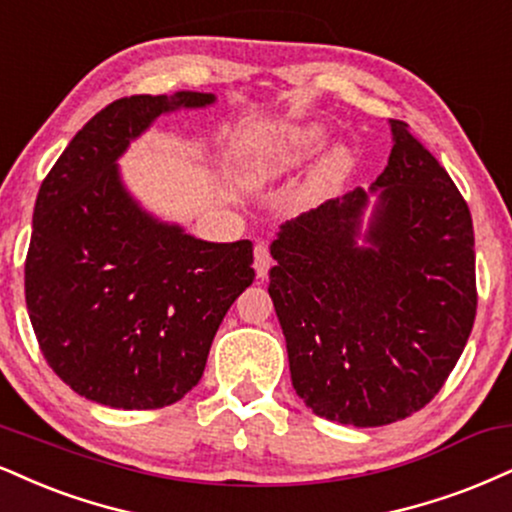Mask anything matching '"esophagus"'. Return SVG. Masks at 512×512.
Listing matches in <instances>:
<instances>
[{
	"label": "esophagus",
	"instance_id": "34e87169",
	"mask_svg": "<svg viewBox=\"0 0 512 512\" xmlns=\"http://www.w3.org/2000/svg\"><path fill=\"white\" fill-rule=\"evenodd\" d=\"M269 267H272V255H269V248L264 243H257L255 245V274L264 279L269 272Z\"/></svg>",
	"mask_w": 512,
	"mask_h": 512
}]
</instances>
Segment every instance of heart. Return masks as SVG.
Masks as SVG:
<instances>
[{
    "instance_id": "b5f03b06",
    "label": "heart",
    "mask_w": 512,
    "mask_h": 512,
    "mask_svg": "<svg viewBox=\"0 0 512 512\" xmlns=\"http://www.w3.org/2000/svg\"><path fill=\"white\" fill-rule=\"evenodd\" d=\"M329 138L331 131L319 121L252 123L233 140L231 166L243 186L267 188L310 164ZM355 169L357 155L353 147L346 143L329 145L307 171L298 200L303 205H315L336 195L353 178Z\"/></svg>"
}]
</instances>
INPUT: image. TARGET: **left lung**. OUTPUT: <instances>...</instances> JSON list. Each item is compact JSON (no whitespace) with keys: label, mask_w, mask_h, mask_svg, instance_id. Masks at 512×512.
<instances>
[{"label":"left lung","mask_w":512,"mask_h":512,"mask_svg":"<svg viewBox=\"0 0 512 512\" xmlns=\"http://www.w3.org/2000/svg\"><path fill=\"white\" fill-rule=\"evenodd\" d=\"M389 164L369 190L281 224L269 295L293 389L324 420L381 427L432 400L470 338L472 217L451 176L389 121Z\"/></svg>","instance_id":"obj_1"}]
</instances>
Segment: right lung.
<instances>
[{
	"mask_svg": "<svg viewBox=\"0 0 512 512\" xmlns=\"http://www.w3.org/2000/svg\"><path fill=\"white\" fill-rule=\"evenodd\" d=\"M214 102L193 90L116 100L42 181L26 260L30 324L49 367L92 403L152 410L181 400L255 279L250 240L190 236L150 212L119 169L159 116Z\"/></svg>",
	"mask_w": 512,
	"mask_h": 512,
	"instance_id": "obj_1",
	"label": "right lung"
}]
</instances>
